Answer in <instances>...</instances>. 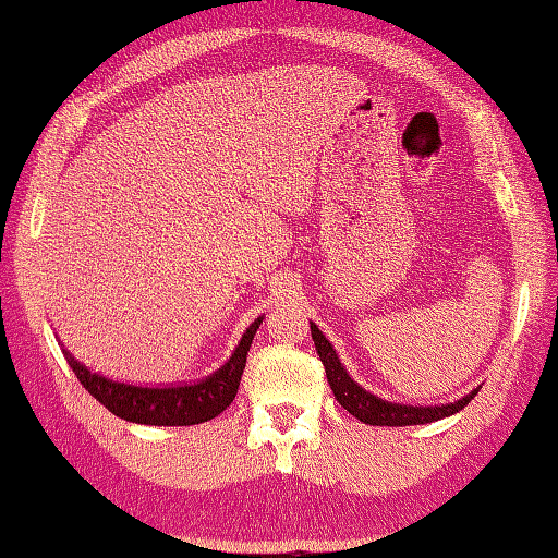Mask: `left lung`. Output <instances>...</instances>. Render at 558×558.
<instances>
[{
    "instance_id": "left-lung-1",
    "label": "left lung",
    "mask_w": 558,
    "mask_h": 558,
    "mask_svg": "<svg viewBox=\"0 0 558 558\" xmlns=\"http://www.w3.org/2000/svg\"><path fill=\"white\" fill-rule=\"evenodd\" d=\"M311 335L315 342V350H318L320 362L325 366V376H328V384L332 388L338 403L352 413L356 420H362L366 425H388V427H403V425H425L435 423V420H442L459 413L461 408L471 403V398L478 393V388L459 398L454 403L447 405H401V403H388L384 398L366 391L354 378L347 374V369L340 362V356L335 354L332 344L325 340V335L318 330V325L311 323Z\"/></svg>"
}]
</instances>
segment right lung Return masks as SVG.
<instances>
[{"instance_id": "obj_1", "label": "right lung", "mask_w": 558, "mask_h": 558, "mask_svg": "<svg viewBox=\"0 0 558 558\" xmlns=\"http://www.w3.org/2000/svg\"><path fill=\"white\" fill-rule=\"evenodd\" d=\"M259 323L262 318L250 325L243 340L235 347L233 356H230L218 372L204 378V381L170 388H148L111 381L107 376L89 372L87 366L80 364L68 350L62 352H65L68 364L80 378V384L87 388L104 408L111 410L113 415L138 425H198L220 415L230 403H233L240 386V376H243L247 362L250 344L252 338H255Z\"/></svg>"}]
</instances>
